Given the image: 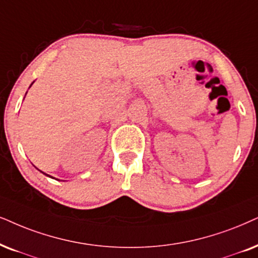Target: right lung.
<instances>
[{"label":"right lung","mask_w":258,"mask_h":258,"mask_svg":"<svg viewBox=\"0 0 258 258\" xmlns=\"http://www.w3.org/2000/svg\"><path fill=\"white\" fill-rule=\"evenodd\" d=\"M42 172V171H41ZM42 174H45V172H42ZM45 175H46V176H48V177H51V176L50 175H47V174H45Z\"/></svg>","instance_id":"1"}]
</instances>
